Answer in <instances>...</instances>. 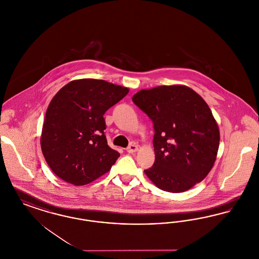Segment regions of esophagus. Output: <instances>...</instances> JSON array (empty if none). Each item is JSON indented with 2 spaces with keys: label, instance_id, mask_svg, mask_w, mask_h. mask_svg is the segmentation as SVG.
Listing matches in <instances>:
<instances>
[{
  "label": "esophagus",
  "instance_id": "1",
  "mask_svg": "<svg viewBox=\"0 0 259 259\" xmlns=\"http://www.w3.org/2000/svg\"><path fill=\"white\" fill-rule=\"evenodd\" d=\"M138 150V146L137 145H130L128 148H126V151L127 152H129V153H133V152H136Z\"/></svg>",
  "mask_w": 259,
  "mask_h": 259
}]
</instances>
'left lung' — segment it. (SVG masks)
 Masks as SVG:
<instances>
[{
  "label": "left lung",
  "mask_w": 259,
  "mask_h": 259,
  "mask_svg": "<svg viewBox=\"0 0 259 259\" xmlns=\"http://www.w3.org/2000/svg\"><path fill=\"white\" fill-rule=\"evenodd\" d=\"M133 102L153 122L155 161L145 174L161 190L180 193L202 182L220 147V129L205 100L185 85L142 89Z\"/></svg>",
  "instance_id": "8db88e82"
}]
</instances>
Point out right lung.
I'll use <instances>...</instances> for the list:
<instances>
[{
  "label": "right lung",
  "instance_id": "1",
  "mask_svg": "<svg viewBox=\"0 0 259 259\" xmlns=\"http://www.w3.org/2000/svg\"><path fill=\"white\" fill-rule=\"evenodd\" d=\"M129 88L102 79H75L62 87L46 113L40 148L63 181L84 185L111 170L119 152L109 147L104 114Z\"/></svg>",
  "mask_w": 259,
  "mask_h": 259
}]
</instances>
